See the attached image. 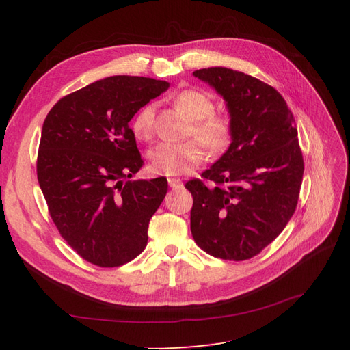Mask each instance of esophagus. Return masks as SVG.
<instances>
[{"instance_id":"esophagus-1","label":"esophagus","mask_w":350,"mask_h":350,"mask_svg":"<svg viewBox=\"0 0 350 350\" xmlns=\"http://www.w3.org/2000/svg\"><path fill=\"white\" fill-rule=\"evenodd\" d=\"M168 185L171 189H180L183 188V183L179 179H168Z\"/></svg>"}]
</instances>
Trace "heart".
<instances>
[{
  "label": "heart",
  "instance_id": "obj_1",
  "mask_svg": "<svg viewBox=\"0 0 350 350\" xmlns=\"http://www.w3.org/2000/svg\"><path fill=\"white\" fill-rule=\"evenodd\" d=\"M174 105L192 120L188 131L211 153H221L233 139L234 124L232 117L213 113L215 103L209 94L200 90H183L176 96ZM154 107L144 105L132 120L133 135L138 139H148L153 135ZM199 143V144H200ZM198 141L185 143H161L150 150V167L156 174L185 176L194 171L204 159V148Z\"/></svg>",
  "mask_w": 350,
  "mask_h": 350
}]
</instances>
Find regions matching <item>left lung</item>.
Returning a JSON list of instances; mask_svg holds the SVG:
<instances>
[{
    "mask_svg": "<svg viewBox=\"0 0 350 350\" xmlns=\"http://www.w3.org/2000/svg\"><path fill=\"white\" fill-rule=\"evenodd\" d=\"M194 77L217 90L234 124L228 150L187 182L194 204L191 233L213 257L242 262L277 237L298 204L304 159L292 111L263 81L227 68Z\"/></svg>",
    "mask_w": 350,
    "mask_h": 350,
    "instance_id": "1",
    "label": "left lung"
}]
</instances>
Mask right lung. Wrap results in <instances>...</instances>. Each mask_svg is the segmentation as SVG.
<instances>
[{
    "mask_svg": "<svg viewBox=\"0 0 350 350\" xmlns=\"http://www.w3.org/2000/svg\"><path fill=\"white\" fill-rule=\"evenodd\" d=\"M170 84L117 75L58 100L43 122L37 180L63 239L87 262L116 267L144 251L165 177L126 180L143 167L131 118Z\"/></svg>",
    "mask_w": 350,
    "mask_h": 350,
    "instance_id": "right-lung-1",
    "label": "right lung"
}]
</instances>
